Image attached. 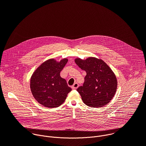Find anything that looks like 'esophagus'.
<instances>
[{"instance_id":"34e87169","label":"esophagus","mask_w":146,"mask_h":146,"mask_svg":"<svg viewBox=\"0 0 146 146\" xmlns=\"http://www.w3.org/2000/svg\"><path fill=\"white\" fill-rule=\"evenodd\" d=\"M78 87V83H77V82H75L72 87V89H74V90L77 89Z\"/></svg>"}]
</instances>
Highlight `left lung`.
Returning a JSON list of instances; mask_svg holds the SVG:
<instances>
[{
    "instance_id": "left-lung-1",
    "label": "left lung",
    "mask_w": 146,
    "mask_h": 146,
    "mask_svg": "<svg viewBox=\"0 0 146 146\" xmlns=\"http://www.w3.org/2000/svg\"><path fill=\"white\" fill-rule=\"evenodd\" d=\"M75 62L87 73L82 86L77 89L83 102L91 108L107 105L117 88V78L112 70L103 60L94 57L86 60L76 58Z\"/></svg>"
}]
</instances>
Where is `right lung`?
<instances>
[{
  "mask_svg": "<svg viewBox=\"0 0 146 146\" xmlns=\"http://www.w3.org/2000/svg\"><path fill=\"white\" fill-rule=\"evenodd\" d=\"M68 59L60 62L48 59L41 64L33 73L30 82L32 94L35 99L46 108H54L60 106L65 100L72 89L60 73Z\"/></svg>",
  "mask_w": 146,
  "mask_h": 146,
  "instance_id": "obj_1",
  "label": "right lung"
}]
</instances>
